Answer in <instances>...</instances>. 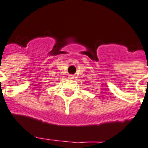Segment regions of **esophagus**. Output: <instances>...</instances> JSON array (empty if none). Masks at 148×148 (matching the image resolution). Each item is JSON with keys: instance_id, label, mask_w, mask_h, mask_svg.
Wrapping results in <instances>:
<instances>
[{"instance_id": "esophagus-1", "label": "esophagus", "mask_w": 148, "mask_h": 148, "mask_svg": "<svg viewBox=\"0 0 148 148\" xmlns=\"http://www.w3.org/2000/svg\"><path fill=\"white\" fill-rule=\"evenodd\" d=\"M74 77H73V75H69V79H73Z\"/></svg>"}]
</instances>
